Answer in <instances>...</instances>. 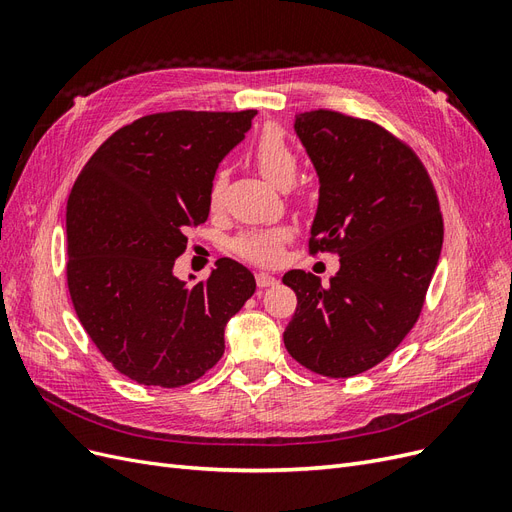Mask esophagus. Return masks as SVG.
I'll return each mask as SVG.
<instances>
[{"instance_id": "obj_1", "label": "esophagus", "mask_w": 512, "mask_h": 512, "mask_svg": "<svg viewBox=\"0 0 512 512\" xmlns=\"http://www.w3.org/2000/svg\"><path fill=\"white\" fill-rule=\"evenodd\" d=\"M256 284H258V288H269V286L277 284V280H275L273 275H269V273H265V271H258V273H256Z\"/></svg>"}]
</instances>
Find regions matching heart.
I'll list each match as a JSON object with an SVG mask.
<instances>
[{
  "label": "heart",
  "instance_id": "b5f03b06",
  "mask_svg": "<svg viewBox=\"0 0 512 512\" xmlns=\"http://www.w3.org/2000/svg\"><path fill=\"white\" fill-rule=\"evenodd\" d=\"M252 158L260 175L277 188H290L299 175V156L280 128L267 126L252 145ZM226 188V173L218 170L209 188V203L218 207ZM292 237L290 226L245 230L232 241V252L254 265H275L282 256V245Z\"/></svg>",
  "mask_w": 512,
  "mask_h": 512
}]
</instances>
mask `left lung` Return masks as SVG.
Here are the masks:
<instances>
[{
    "mask_svg": "<svg viewBox=\"0 0 512 512\" xmlns=\"http://www.w3.org/2000/svg\"><path fill=\"white\" fill-rule=\"evenodd\" d=\"M320 177L309 252L339 256L327 286L292 269L297 309L286 350L314 374L352 378L376 367L412 331L436 271L444 222L414 149L380 123L329 108L294 115Z\"/></svg>",
    "mask_w": 512,
    "mask_h": 512,
    "instance_id": "1",
    "label": "left lung"
}]
</instances>
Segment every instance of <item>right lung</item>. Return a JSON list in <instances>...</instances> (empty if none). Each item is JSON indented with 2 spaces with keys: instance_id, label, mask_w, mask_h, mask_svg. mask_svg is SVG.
I'll list each match as a JSON object with an SVG mask.
<instances>
[{
  "instance_id": "add662e5",
  "label": "right lung",
  "mask_w": 512,
  "mask_h": 512,
  "mask_svg": "<svg viewBox=\"0 0 512 512\" xmlns=\"http://www.w3.org/2000/svg\"><path fill=\"white\" fill-rule=\"evenodd\" d=\"M256 111H168L119 128L76 177L66 207L74 312L119 374L145 386L190 384L224 354V327L256 290L222 258L207 280L173 275L185 230L209 218L215 168Z\"/></svg>"
}]
</instances>
